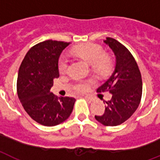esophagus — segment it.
Segmentation results:
<instances>
[{
    "instance_id": "34e87169",
    "label": "esophagus",
    "mask_w": 160,
    "mask_h": 160,
    "mask_svg": "<svg viewBox=\"0 0 160 160\" xmlns=\"http://www.w3.org/2000/svg\"><path fill=\"white\" fill-rule=\"evenodd\" d=\"M85 99H86V100H89V101H90V102H91V101H92V99H91V98L90 97H89V96H85Z\"/></svg>"
}]
</instances>
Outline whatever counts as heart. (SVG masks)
I'll use <instances>...</instances> for the list:
<instances>
[{"label":"heart","instance_id":"obj_1","mask_svg":"<svg viewBox=\"0 0 160 160\" xmlns=\"http://www.w3.org/2000/svg\"><path fill=\"white\" fill-rule=\"evenodd\" d=\"M73 53L78 57L85 60L88 64L92 65L93 68L98 70H103L106 69L109 65V59L105 55V51L101 46L95 44H85L77 46L73 50ZM69 60L65 55H62L60 58L58 69L61 74L67 71ZM88 87V82L80 81L75 84V90L79 92L85 91Z\"/></svg>","mask_w":160,"mask_h":160}]
</instances>
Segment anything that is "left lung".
<instances>
[{"instance_id": "obj_1", "label": "left lung", "mask_w": 160, "mask_h": 160, "mask_svg": "<svg viewBox=\"0 0 160 160\" xmlns=\"http://www.w3.org/2000/svg\"><path fill=\"white\" fill-rule=\"evenodd\" d=\"M113 51L115 63L113 72L98 91H109L105 114L95 119L106 126H116L126 121L139 106L142 95V79L136 61L128 49L113 38L104 41ZM105 104V102H104Z\"/></svg>"}]
</instances>
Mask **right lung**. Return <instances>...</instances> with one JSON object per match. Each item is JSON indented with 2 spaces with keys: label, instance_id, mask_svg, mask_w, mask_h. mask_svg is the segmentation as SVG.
<instances>
[{
  "label": "right lung",
  "instance_id": "right-lung-1",
  "mask_svg": "<svg viewBox=\"0 0 160 160\" xmlns=\"http://www.w3.org/2000/svg\"><path fill=\"white\" fill-rule=\"evenodd\" d=\"M70 43L46 41L33 46L22 60L17 78V94L26 113L39 124L55 126L70 117L72 97L51 92L53 80L60 76L59 59Z\"/></svg>",
  "mask_w": 160,
  "mask_h": 160
}]
</instances>
